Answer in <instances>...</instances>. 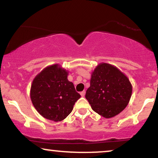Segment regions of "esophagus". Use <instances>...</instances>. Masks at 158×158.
I'll use <instances>...</instances> for the list:
<instances>
[{"instance_id": "1", "label": "esophagus", "mask_w": 158, "mask_h": 158, "mask_svg": "<svg viewBox=\"0 0 158 158\" xmlns=\"http://www.w3.org/2000/svg\"><path fill=\"white\" fill-rule=\"evenodd\" d=\"M85 90H83V91L81 92V96L82 97H83L84 96H85Z\"/></svg>"}]
</instances>
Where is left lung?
<instances>
[{
  "label": "left lung",
  "mask_w": 158,
  "mask_h": 158,
  "mask_svg": "<svg viewBox=\"0 0 158 158\" xmlns=\"http://www.w3.org/2000/svg\"><path fill=\"white\" fill-rule=\"evenodd\" d=\"M132 86L116 67L100 63L92 73L85 98L92 109L105 118H111L124 110L129 102Z\"/></svg>",
  "instance_id": "left-lung-1"
}]
</instances>
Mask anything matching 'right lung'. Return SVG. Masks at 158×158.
I'll return each instance as SVG.
<instances>
[{"label":"right lung","mask_w":158,"mask_h":158,"mask_svg":"<svg viewBox=\"0 0 158 158\" xmlns=\"http://www.w3.org/2000/svg\"><path fill=\"white\" fill-rule=\"evenodd\" d=\"M68 72L58 64L47 67L32 82L30 96L34 108L43 117L54 122L64 119L81 98Z\"/></svg>","instance_id":"right-lung-1"}]
</instances>
